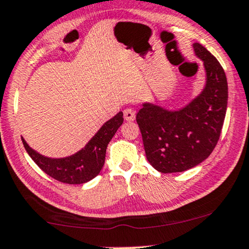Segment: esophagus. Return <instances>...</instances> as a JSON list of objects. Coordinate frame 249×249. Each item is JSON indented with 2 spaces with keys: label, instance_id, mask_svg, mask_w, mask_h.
Segmentation results:
<instances>
[{
  "label": "esophagus",
  "instance_id": "obj_1",
  "mask_svg": "<svg viewBox=\"0 0 249 249\" xmlns=\"http://www.w3.org/2000/svg\"><path fill=\"white\" fill-rule=\"evenodd\" d=\"M124 118H125V121H127V122H133L135 119V111L131 108L125 109V110H124Z\"/></svg>",
  "mask_w": 249,
  "mask_h": 249
}]
</instances>
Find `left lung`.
Here are the masks:
<instances>
[{"label": "left lung", "mask_w": 249, "mask_h": 249, "mask_svg": "<svg viewBox=\"0 0 249 249\" xmlns=\"http://www.w3.org/2000/svg\"><path fill=\"white\" fill-rule=\"evenodd\" d=\"M203 61L205 85L200 93L178 109L143 102L137 115L148 161L160 173H177L197 166L214 150L228 107L225 72L208 50L192 44Z\"/></svg>", "instance_id": "1"}]
</instances>
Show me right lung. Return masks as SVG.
<instances>
[{"label": "right lung", "mask_w": 249, "mask_h": 249, "mask_svg": "<svg viewBox=\"0 0 249 249\" xmlns=\"http://www.w3.org/2000/svg\"><path fill=\"white\" fill-rule=\"evenodd\" d=\"M123 122V112L119 111L99 128L81 150L67 157H48L29 147L22 137L21 140L26 151L43 172L64 183L82 184L91 181L100 173L105 164L108 143Z\"/></svg>", "instance_id": "add662e5"}]
</instances>
